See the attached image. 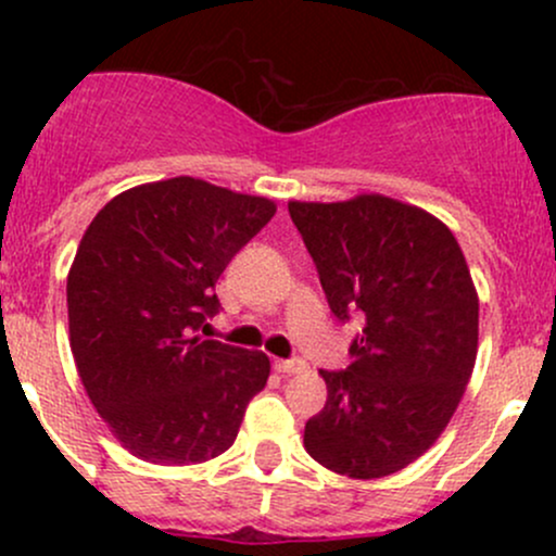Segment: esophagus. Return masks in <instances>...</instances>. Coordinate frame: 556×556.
I'll return each mask as SVG.
<instances>
[{
	"mask_svg": "<svg viewBox=\"0 0 556 556\" xmlns=\"http://www.w3.org/2000/svg\"><path fill=\"white\" fill-rule=\"evenodd\" d=\"M279 374L292 376V374H303L305 371V361L303 358H287V361H277L274 363Z\"/></svg>",
	"mask_w": 556,
	"mask_h": 556,
	"instance_id": "34e87169",
	"label": "esophagus"
}]
</instances>
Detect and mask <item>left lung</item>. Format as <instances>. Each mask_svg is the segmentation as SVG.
Returning a JSON list of instances; mask_svg holds the SVG:
<instances>
[{
	"instance_id": "8db88e82",
	"label": "left lung",
	"mask_w": 556,
	"mask_h": 556,
	"mask_svg": "<svg viewBox=\"0 0 556 556\" xmlns=\"http://www.w3.org/2000/svg\"><path fill=\"white\" fill-rule=\"evenodd\" d=\"M329 308L363 318L344 371H318L327 405L303 444L340 476L384 478L418 460L460 405L478 353V295L450 227L371 193L290 201Z\"/></svg>"
}]
</instances>
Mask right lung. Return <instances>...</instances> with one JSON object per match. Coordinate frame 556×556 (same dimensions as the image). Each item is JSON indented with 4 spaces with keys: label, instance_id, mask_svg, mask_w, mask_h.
I'll return each mask as SVG.
<instances>
[{
    "label": "right lung",
    "instance_id": "1",
    "mask_svg": "<svg viewBox=\"0 0 556 556\" xmlns=\"http://www.w3.org/2000/svg\"><path fill=\"white\" fill-rule=\"evenodd\" d=\"M277 212L195 177L112 198L67 274L70 348L99 416L146 463L195 465L229 450L269 379L258 350L206 340L214 285Z\"/></svg>",
    "mask_w": 556,
    "mask_h": 556
}]
</instances>
